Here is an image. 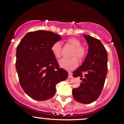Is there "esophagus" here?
Here are the masks:
<instances>
[{"mask_svg": "<svg viewBox=\"0 0 124 124\" xmlns=\"http://www.w3.org/2000/svg\"><path fill=\"white\" fill-rule=\"evenodd\" d=\"M68 78H72L73 76L72 75V74L71 72H68Z\"/></svg>", "mask_w": 124, "mask_h": 124, "instance_id": "esophagus-1", "label": "esophagus"}]
</instances>
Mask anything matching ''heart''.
I'll use <instances>...</instances> for the list:
<instances>
[{
	"instance_id": "heart-1",
	"label": "heart",
	"mask_w": 124,
	"mask_h": 124,
	"mask_svg": "<svg viewBox=\"0 0 124 124\" xmlns=\"http://www.w3.org/2000/svg\"><path fill=\"white\" fill-rule=\"evenodd\" d=\"M67 42L74 48L71 56H76L80 60H83L86 55L87 51L85 47L81 46V42L76 38H70L68 39ZM62 44L60 42H56L51 47L52 52L57 59L60 57L62 54ZM59 65L63 69L67 71H72L77 67L79 64V60L76 57H72L70 59L62 58L59 62Z\"/></svg>"
}]
</instances>
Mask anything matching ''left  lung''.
<instances>
[{"instance_id":"1","label":"left lung","mask_w":124,"mask_h":124,"mask_svg":"<svg viewBox=\"0 0 124 124\" xmlns=\"http://www.w3.org/2000/svg\"><path fill=\"white\" fill-rule=\"evenodd\" d=\"M88 45V53L82 64L73 72L75 78L80 76L82 82L72 95L77 102L88 104L98 98L103 89L108 72V53L100 40L83 35Z\"/></svg>"}]
</instances>
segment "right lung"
Returning <instances> with one entry per match:
<instances>
[{
    "instance_id": "right-lung-1",
    "label": "right lung",
    "mask_w": 124,
    "mask_h": 124,
    "mask_svg": "<svg viewBox=\"0 0 124 124\" xmlns=\"http://www.w3.org/2000/svg\"><path fill=\"white\" fill-rule=\"evenodd\" d=\"M62 39L45 30L27 33L16 48V70L20 85L27 95L42 101L53 97L57 83L66 80L68 72L60 68L51 47Z\"/></svg>"
}]
</instances>
